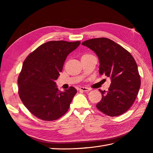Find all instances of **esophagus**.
I'll use <instances>...</instances> for the list:
<instances>
[{"mask_svg":"<svg viewBox=\"0 0 153 153\" xmlns=\"http://www.w3.org/2000/svg\"><path fill=\"white\" fill-rule=\"evenodd\" d=\"M79 90L80 91H89L91 90V89L88 88V87H81L79 89Z\"/></svg>","mask_w":153,"mask_h":153,"instance_id":"1","label":"esophagus"}]
</instances>
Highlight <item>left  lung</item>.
<instances>
[{"label":"left lung","mask_w":153,"mask_h":153,"mask_svg":"<svg viewBox=\"0 0 153 153\" xmlns=\"http://www.w3.org/2000/svg\"><path fill=\"white\" fill-rule=\"evenodd\" d=\"M95 52L99 60V74L111 80L108 91L100 90L102 99L97 108L110 116L128 111L141 86L137 65L131 54L108 38H95L82 43Z\"/></svg>","instance_id":"left-lung-1"}]
</instances>
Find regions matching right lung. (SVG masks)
<instances>
[{
    "instance_id": "add662e5",
    "label": "right lung",
    "mask_w": 153,
    "mask_h": 153,
    "mask_svg": "<svg viewBox=\"0 0 153 153\" xmlns=\"http://www.w3.org/2000/svg\"><path fill=\"white\" fill-rule=\"evenodd\" d=\"M80 41H51L40 45L23 63L19 75L18 93L31 114L45 121L57 120L66 113L77 90L60 91L55 82L68 54Z\"/></svg>"
}]
</instances>
